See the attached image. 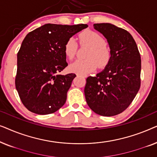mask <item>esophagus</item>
<instances>
[{"label": "esophagus", "mask_w": 157, "mask_h": 157, "mask_svg": "<svg viewBox=\"0 0 157 157\" xmlns=\"http://www.w3.org/2000/svg\"><path fill=\"white\" fill-rule=\"evenodd\" d=\"M76 76H81V77H86V75L83 74V73H76Z\"/></svg>", "instance_id": "esophagus-1"}]
</instances>
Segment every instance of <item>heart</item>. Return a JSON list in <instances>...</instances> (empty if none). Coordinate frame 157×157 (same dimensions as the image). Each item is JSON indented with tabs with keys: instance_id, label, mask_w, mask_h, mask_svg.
Returning <instances> with one entry per match:
<instances>
[{
	"instance_id": "heart-1",
	"label": "heart",
	"mask_w": 157,
	"mask_h": 157,
	"mask_svg": "<svg viewBox=\"0 0 157 157\" xmlns=\"http://www.w3.org/2000/svg\"><path fill=\"white\" fill-rule=\"evenodd\" d=\"M79 44L81 46H90L83 60H77L70 65V69L77 73L91 72L95 70L97 66L100 68L106 67L110 61L111 53L106 46L105 38L95 31H86L79 35ZM78 51V44L74 37H70L64 45V52L66 57L72 60L76 56Z\"/></svg>"
}]
</instances>
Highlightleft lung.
Segmentation results:
<instances>
[{
  "instance_id": "1",
  "label": "left lung",
  "mask_w": 157,
  "mask_h": 157,
  "mask_svg": "<svg viewBox=\"0 0 157 157\" xmlns=\"http://www.w3.org/2000/svg\"><path fill=\"white\" fill-rule=\"evenodd\" d=\"M94 26L108 40L111 57L103 71L86 78L85 97L96 113L112 117L125 111L140 89V53L126 30L111 23H95Z\"/></svg>"
}]
</instances>
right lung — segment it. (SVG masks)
<instances>
[{
  "instance_id": "add662e5",
  "label": "right lung",
  "mask_w": 157,
  "mask_h": 157,
  "mask_svg": "<svg viewBox=\"0 0 157 157\" xmlns=\"http://www.w3.org/2000/svg\"><path fill=\"white\" fill-rule=\"evenodd\" d=\"M87 27L48 23L27 34L17 54L15 84L28 110L45 115L63 106L76 77L74 74H59L68 66L64 45L68 38Z\"/></svg>"
}]
</instances>
